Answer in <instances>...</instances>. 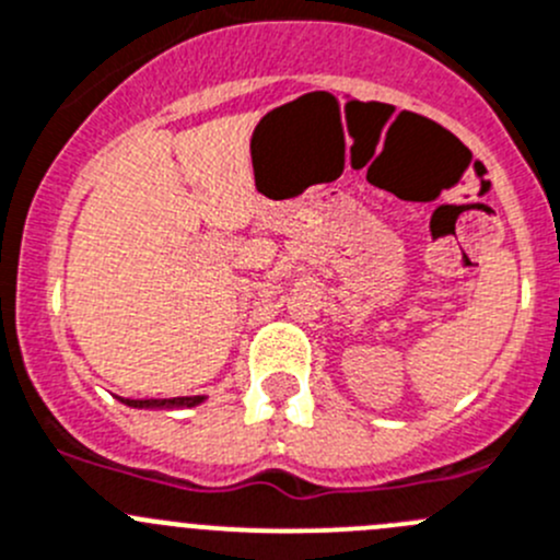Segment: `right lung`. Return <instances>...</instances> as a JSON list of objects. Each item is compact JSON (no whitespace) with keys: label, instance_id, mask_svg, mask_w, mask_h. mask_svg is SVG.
<instances>
[{"label":"right lung","instance_id":"add662e5","mask_svg":"<svg viewBox=\"0 0 560 560\" xmlns=\"http://www.w3.org/2000/svg\"><path fill=\"white\" fill-rule=\"evenodd\" d=\"M122 405L136 410H186V407L202 405L205 396H175V399H119Z\"/></svg>","mask_w":560,"mask_h":560}]
</instances>
